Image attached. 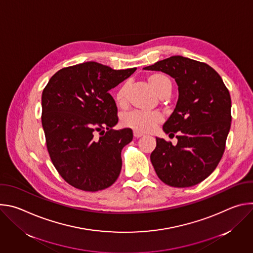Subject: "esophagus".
Instances as JSON below:
<instances>
[{
	"mask_svg": "<svg viewBox=\"0 0 253 253\" xmlns=\"http://www.w3.org/2000/svg\"><path fill=\"white\" fill-rule=\"evenodd\" d=\"M133 135H134V137H135V138H140V137H142V136H143V134H142V133L137 132V131H133Z\"/></svg>",
	"mask_w": 253,
	"mask_h": 253,
	"instance_id": "esophagus-1",
	"label": "esophagus"
}]
</instances>
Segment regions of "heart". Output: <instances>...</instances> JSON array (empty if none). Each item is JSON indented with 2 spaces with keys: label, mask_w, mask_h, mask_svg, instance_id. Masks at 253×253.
I'll use <instances>...</instances> for the list:
<instances>
[{
  "label": "heart",
  "mask_w": 253,
  "mask_h": 253,
  "mask_svg": "<svg viewBox=\"0 0 253 253\" xmlns=\"http://www.w3.org/2000/svg\"><path fill=\"white\" fill-rule=\"evenodd\" d=\"M147 81L160 98H165L170 95L172 90V81L168 76L162 73H152L147 77ZM126 94L127 85L123 84L114 94V100L117 106H125ZM161 122L162 116L158 112H142L133 110L125 113L121 118V123L124 127L130 128L140 133L151 132Z\"/></svg>",
  "instance_id": "1"
}]
</instances>
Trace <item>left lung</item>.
I'll list each match as a JSON object with an SVG mask.
<instances>
[{
    "mask_svg": "<svg viewBox=\"0 0 253 253\" xmlns=\"http://www.w3.org/2000/svg\"><path fill=\"white\" fill-rule=\"evenodd\" d=\"M173 77L179 97L163 131L170 141L156 138L150 155L159 179L172 187L200 183L217 167L225 150L231 124V99L221 77L209 65L182 56H172L145 67Z\"/></svg>",
    "mask_w": 253,
    "mask_h": 253,
    "instance_id": "8db88e82",
    "label": "left lung"
}]
</instances>
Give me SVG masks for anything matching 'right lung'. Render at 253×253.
<instances>
[{"label":"right lung","mask_w":253,"mask_h":253,"mask_svg":"<svg viewBox=\"0 0 253 253\" xmlns=\"http://www.w3.org/2000/svg\"><path fill=\"white\" fill-rule=\"evenodd\" d=\"M135 71L86 62L59 70L44 88L42 126L47 149L71 186L95 192L117 180L121 151L132 141L133 132L113 129L118 110L109 91Z\"/></svg>","instance_id":"1"}]
</instances>
